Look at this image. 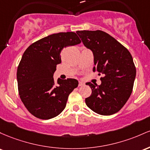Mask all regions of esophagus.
<instances>
[{"instance_id": "esophagus-1", "label": "esophagus", "mask_w": 150, "mask_h": 150, "mask_svg": "<svg viewBox=\"0 0 150 150\" xmlns=\"http://www.w3.org/2000/svg\"><path fill=\"white\" fill-rule=\"evenodd\" d=\"M84 85V83L83 81H79V86H82Z\"/></svg>"}]
</instances>
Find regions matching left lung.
<instances>
[{
  "label": "left lung",
  "instance_id": "obj_1",
  "mask_svg": "<svg viewBox=\"0 0 150 150\" xmlns=\"http://www.w3.org/2000/svg\"><path fill=\"white\" fill-rule=\"evenodd\" d=\"M82 42L93 52V71L98 72L101 84L86 83L92 90L85 99L91 110L103 115H110L124 106L132 93L136 68L127 48L101 30L77 31Z\"/></svg>",
  "mask_w": 150,
  "mask_h": 150
}]
</instances>
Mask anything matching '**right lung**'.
<instances>
[{"instance_id": "obj_1", "label": "right lung", "mask_w": 150, "mask_h": 150, "mask_svg": "<svg viewBox=\"0 0 150 150\" xmlns=\"http://www.w3.org/2000/svg\"><path fill=\"white\" fill-rule=\"evenodd\" d=\"M81 42L74 32L59 33L40 39L25 51L17 70L18 93L35 117L48 120L65 108L69 96L79 82L74 79H59L55 82L53 74L62 62V50Z\"/></svg>"}]
</instances>
